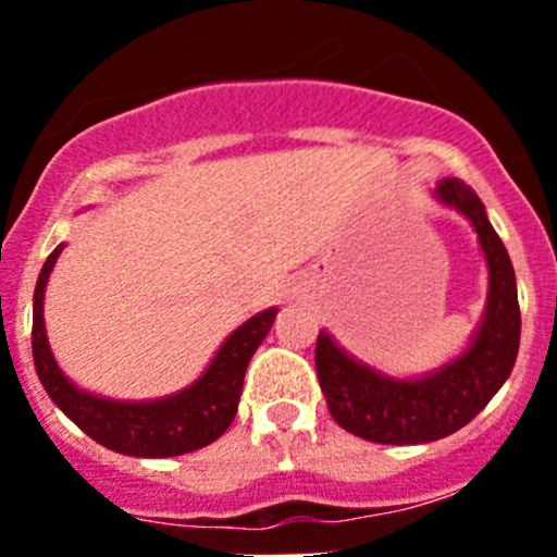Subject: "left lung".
I'll use <instances>...</instances> for the list:
<instances>
[{
	"label": "left lung",
	"instance_id": "obj_1",
	"mask_svg": "<svg viewBox=\"0 0 557 557\" xmlns=\"http://www.w3.org/2000/svg\"><path fill=\"white\" fill-rule=\"evenodd\" d=\"M436 199L469 218L487 261V307L469 350L425 377L396 380L347 356L325 331L314 345V369L331 418L377 445H423L455 434L507 383L518 358V283L485 205L458 177L442 180Z\"/></svg>",
	"mask_w": 557,
	"mask_h": 557
}]
</instances>
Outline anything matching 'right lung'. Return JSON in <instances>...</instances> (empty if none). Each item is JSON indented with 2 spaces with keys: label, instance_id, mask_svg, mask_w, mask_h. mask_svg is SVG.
<instances>
[{
  "label": "right lung",
  "instance_id": "1",
  "mask_svg": "<svg viewBox=\"0 0 557 557\" xmlns=\"http://www.w3.org/2000/svg\"><path fill=\"white\" fill-rule=\"evenodd\" d=\"M61 250L64 245L50 252L39 272L35 314H32V356H35L37 377L55 407L94 442L134 458H172L215 442L237 414L247 363L272 329L277 310L272 307L245 320L223 342L205 374L185 391L156 401H110L72 385L61 374L45 336V285Z\"/></svg>",
  "mask_w": 557,
  "mask_h": 557
}]
</instances>
